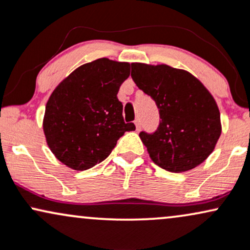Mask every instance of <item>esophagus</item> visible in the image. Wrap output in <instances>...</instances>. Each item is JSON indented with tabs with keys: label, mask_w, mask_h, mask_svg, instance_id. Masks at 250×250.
Instances as JSON below:
<instances>
[{
	"label": "esophagus",
	"mask_w": 250,
	"mask_h": 250,
	"mask_svg": "<svg viewBox=\"0 0 250 250\" xmlns=\"http://www.w3.org/2000/svg\"><path fill=\"white\" fill-rule=\"evenodd\" d=\"M134 124H136V130L137 131H140V128H142V124H140V119L134 120Z\"/></svg>",
	"instance_id": "obj_1"
}]
</instances>
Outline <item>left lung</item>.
Here are the masks:
<instances>
[{
    "mask_svg": "<svg viewBox=\"0 0 250 250\" xmlns=\"http://www.w3.org/2000/svg\"><path fill=\"white\" fill-rule=\"evenodd\" d=\"M131 77L159 108L153 133H139L154 164L168 172L194 168L213 152L221 134L220 111L199 79L166 64L132 63Z\"/></svg>",
    "mask_w": 250,
    "mask_h": 250,
    "instance_id": "8db88e82",
    "label": "left lung"
}]
</instances>
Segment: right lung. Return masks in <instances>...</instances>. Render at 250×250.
<instances>
[{
  "instance_id": "1",
  "label": "right lung",
  "mask_w": 250,
  "mask_h": 250,
  "mask_svg": "<svg viewBox=\"0 0 250 250\" xmlns=\"http://www.w3.org/2000/svg\"><path fill=\"white\" fill-rule=\"evenodd\" d=\"M130 76V64L99 58L77 67L54 90L45 106L46 143L61 163L85 171L110 155L126 131L119 102L120 85Z\"/></svg>"
}]
</instances>
